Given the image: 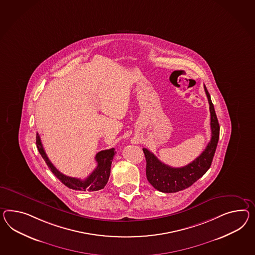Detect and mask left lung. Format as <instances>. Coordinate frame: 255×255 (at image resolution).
Returning <instances> with one entry per match:
<instances>
[{
	"mask_svg": "<svg viewBox=\"0 0 255 255\" xmlns=\"http://www.w3.org/2000/svg\"><path fill=\"white\" fill-rule=\"evenodd\" d=\"M204 91L209 103L211 114V131L212 137L207 144L205 150L197 157L194 161L183 166L172 167L162 163L150 150L143 148L144 155L146 159V176L150 185L157 190L171 193L187 189L209 169L213 158L216 152V146L219 139L220 127L216 118L215 107L212 103L209 92L204 86Z\"/></svg>",
	"mask_w": 255,
	"mask_h": 255,
	"instance_id": "8db88e82",
	"label": "left lung"
}]
</instances>
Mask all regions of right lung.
Here are the masks:
<instances>
[{"label": "right lung", "mask_w": 255, "mask_h": 255, "mask_svg": "<svg viewBox=\"0 0 255 255\" xmlns=\"http://www.w3.org/2000/svg\"><path fill=\"white\" fill-rule=\"evenodd\" d=\"M36 144L40 155L44 159L45 163L52 171V174L56 176L61 182L65 184L67 188L75 189V190H81V191H86V190L96 191L99 189H104L105 185L108 182L110 172H111L112 161L115 154L117 153L114 148L99 151L95 156V160L97 162L96 168L92 171V174L87 178L84 180H81L79 178L66 176L56 169V167L51 163V161L47 156L38 133L36 137Z\"/></svg>", "instance_id": "right-lung-1"}]
</instances>
